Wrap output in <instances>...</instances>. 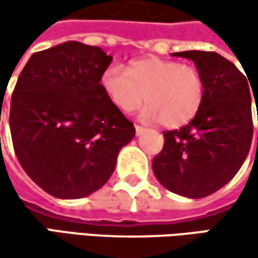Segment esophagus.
Instances as JSON below:
<instances>
[{"instance_id": "obj_1", "label": "esophagus", "mask_w": 258, "mask_h": 258, "mask_svg": "<svg viewBox=\"0 0 258 258\" xmlns=\"http://www.w3.org/2000/svg\"><path fill=\"white\" fill-rule=\"evenodd\" d=\"M143 131H145V128H143V127H140V125H136V134H137V136H140Z\"/></svg>"}]
</instances>
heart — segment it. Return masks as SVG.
<instances>
[{
  "mask_svg": "<svg viewBox=\"0 0 258 258\" xmlns=\"http://www.w3.org/2000/svg\"><path fill=\"white\" fill-rule=\"evenodd\" d=\"M101 86L124 113L137 110L145 98L142 118L167 128L189 122L205 98V79L194 66L161 58L133 61L127 70L110 66L103 72Z\"/></svg>",
  "mask_w": 258,
  "mask_h": 258,
  "instance_id": "heart-1",
  "label": "heart"
}]
</instances>
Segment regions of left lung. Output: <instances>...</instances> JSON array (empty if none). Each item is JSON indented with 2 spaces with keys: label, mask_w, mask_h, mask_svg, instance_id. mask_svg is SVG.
<instances>
[{
  "label": "left lung",
  "mask_w": 258,
  "mask_h": 258,
  "mask_svg": "<svg viewBox=\"0 0 258 258\" xmlns=\"http://www.w3.org/2000/svg\"><path fill=\"white\" fill-rule=\"evenodd\" d=\"M173 55L194 61L205 79V98L191 122L163 133L152 170L169 191L202 199L223 188L243 164L252 140L251 97L255 100L258 89H249L248 76L215 52Z\"/></svg>",
  "instance_id": "obj_1"
}]
</instances>
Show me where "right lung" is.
I'll list each match as a JSON object with an SVG mask.
<instances>
[{"label":"right lung","instance_id":"right-lung-1","mask_svg":"<svg viewBox=\"0 0 258 258\" xmlns=\"http://www.w3.org/2000/svg\"><path fill=\"white\" fill-rule=\"evenodd\" d=\"M110 62L97 46L67 41L32 53L16 82L10 103L15 154L53 197L80 199L101 188L134 137L133 122L100 83Z\"/></svg>","mask_w":258,"mask_h":258}]
</instances>
